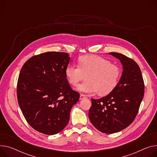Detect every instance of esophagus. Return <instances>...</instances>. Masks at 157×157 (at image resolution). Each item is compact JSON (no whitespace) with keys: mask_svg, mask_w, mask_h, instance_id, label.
Masks as SVG:
<instances>
[{"mask_svg":"<svg viewBox=\"0 0 157 157\" xmlns=\"http://www.w3.org/2000/svg\"><path fill=\"white\" fill-rule=\"evenodd\" d=\"M86 98V96L85 95H84V94H81L79 97V100H82Z\"/></svg>","mask_w":157,"mask_h":157,"instance_id":"34e87169","label":"esophagus"}]
</instances>
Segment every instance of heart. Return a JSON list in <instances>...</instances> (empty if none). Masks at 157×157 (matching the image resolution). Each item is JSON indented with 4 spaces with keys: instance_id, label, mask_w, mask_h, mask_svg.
<instances>
[{
    "instance_id": "obj_1",
    "label": "heart",
    "mask_w": 157,
    "mask_h": 157,
    "mask_svg": "<svg viewBox=\"0 0 157 157\" xmlns=\"http://www.w3.org/2000/svg\"><path fill=\"white\" fill-rule=\"evenodd\" d=\"M78 64L68 66L65 74L72 86H77L86 76V80L78 86V91L88 93L98 91V95L105 96L117 86L122 74L119 65L94 55L80 57Z\"/></svg>"
}]
</instances>
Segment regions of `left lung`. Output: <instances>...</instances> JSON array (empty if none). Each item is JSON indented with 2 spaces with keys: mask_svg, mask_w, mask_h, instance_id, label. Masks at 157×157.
Returning <instances> with one entry per match:
<instances>
[{
  "mask_svg": "<svg viewBox=\"0 0 157 157\" xmlns=\"http://www.w3.org/2000/svg\"><path fill=\"white\" fill-rule=\"evenodd\" d=\"M122 65L117 86L107 96L91 98L89 119L101 132L112 134L128 127L138 112L144 85L140 68L134 60L122 54L110 52Z\"/></svg>",
  "mask_w": 157,
  "mask_h": 157,
  "instance_id": "obj_1",
  "label": "left lung"
}]
</instances>
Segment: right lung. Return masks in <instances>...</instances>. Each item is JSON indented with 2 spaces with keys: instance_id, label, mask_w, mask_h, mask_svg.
Listing matches in <instances>:
<instances>
[{
  "instance_id": "obj_1",
  "label": "right lung",
  "mask_w": 157,
  "mask_h": 157,
  "mask_svg": "<svg viewBox=\"0 0 157 157\" xmlns=\"http://www.w3.org/2000/svg\"><path fill=\"white\" fill-rule=\"evenodd\" d=\"M70 60L66 52H48L29 59L17 85L19 105L36 131L53 135L63 130L79 94L72 90L65 71Z\"/></svg>"
}]
</instances>
